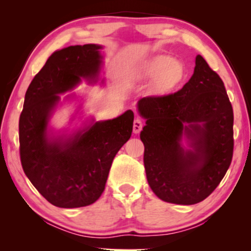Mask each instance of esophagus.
Here are the masks:
<instances>
[{
    "label": "esophagus",
    "instance_id": "34e87169",
    "mask_svg": "<svg viewBox=\"0 0 251 251\" xmlns=\"http://www.w3.org/2000/svg\"><path fill=\"white\" fill-rule=\"evenodd\" d=\"M144 126L143 121L140 119H136L135 121H133V128H132V131L133 133H139L140 130H142Z\"/></svg>",
    "mask_w": 251,
    "mask_h": 251
}]
</instances>
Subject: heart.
I'll return each mask as SVG.
<instances>
[{"label":"heart","instance_id":"obj_1","mask_svg":"<svg viewBox=\"0 0 251 251\" xmlns=\"http://www.w3.org/2000/svg\"><path fill=\"white\" fill-rule=\"evenodd\" d=\"M145 80H155V88L159 92L173 90L184 80L186 71L184 64L168 54H156L146 61L139 71Z\"/></svg>","mask_w":251,"mask_h":251}]
</instances>
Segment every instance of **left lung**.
I'll list each match as a JSON object with an SVG mask.
<instances>
[{"label": "left lung", "mask_w": 251, "mask_h": 251, "mask_svg": "<svg viewBox=\"0 0 251 251\" xmlns=\"http://www.w3.org/2000/svg\"><path fill=\"white\" fill-rule=\"evenodd\" d=\"M151 188L161 200L203 201L224 178L233 156V108L219 75L198 54L194 73L179 91L138 101ZM188 139L184 148L182 137Z\"/></svg>", "instance_id": "8db88e82"}]
</instances>
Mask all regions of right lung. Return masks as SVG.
<instances>
[{
    "instance_id": "add662e5",
    "label": "right lung",
    "mask_w": 251,
    "mask_h": 251,
    "mask_svg": "<svg viewBox=\"0 0 251 251\" xmlns=\"http://www.w3.org/2000/svg\"><path fill=\"white\" fill-rule=\"evenodd\" d=\"M101 49L99 44H84L54 51L25 95L19 119L24 173L43 198L59 208L85 207L98 200L113 159L132 132L131 109L105 121L91 118L71 132L54 131L49 125L59 95L82 80L90 84L100 80ZM75 97L67 95L65 100Z\"/></svg>"
}]
</instances>
